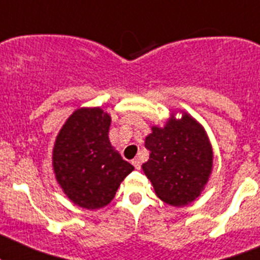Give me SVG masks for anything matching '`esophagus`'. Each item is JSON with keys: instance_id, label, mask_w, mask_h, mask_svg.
Instances as JSON below:
<instances>
[{"instance_id": "34e87169", "label": "esophagus", "mask_w": 260, "mask_h": 260, "mask_svg": "<svg viewBox=\"0 0 260 260\" xmlns=\"http://www.w3.org/2000/svg\"><path fill=\"white\" fill-rule=\"evenodd\" d=\"M132 165L135 166V169L140 170V169H141V160H140V158H133V160H132Z\"/></svg>"}]
</instances>
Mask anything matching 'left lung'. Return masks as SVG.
Listing matches in <instances>:
<instances>
[{
	"label": "left lung",
	"mask_w": 260,
	"mask_h": 260,
	"mask_svg": "<svg viewBox=\"0 0 260 260\" xmlns=\"http://www.w3.org/2000/svg\"><path fill=\"white\" fill-rule=\"evenodd\" d=\"M146 148L150 158L142 169L157 197L174 207L193 202L212 170V147L202 125L185 113L171 118L164 128L152 127Z\"/></svg>",
	"instance_id": "left-lung-1"
}]
</instances>
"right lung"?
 Returning a JSON list of instances; mask_svg holds the SVG:
<instances>
[{"label": "right lung", "instance_id": "add662e5", "mask_svg": "<svg viewBox=\"0 0 260 260\" xmlns=\"http://www.w3.org/2000/svg\"><path fill=\"white\" fill-rule=\"evenodd\" d=\"M110 115L82 108L67 119L53 148L55 178L67 197L82 208L98 210L114 198L133 166L112 147Z\"/></svg>", "mask_w": 260, "mask_h": 260}]
</instances>
